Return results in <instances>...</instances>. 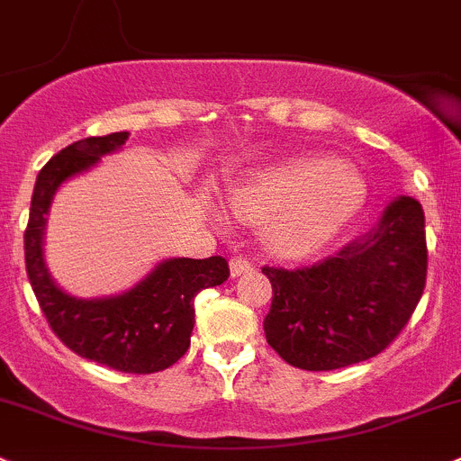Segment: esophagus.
Returning a JSON list of instances; mask_svg holds the SVG:
<instances>
[{"label": "esophagus", "mask_w": 461, "mask_h": 461, "mask_svg": "<svg viewBox=\"0 0 461 461\" xmlns=\"http://www.w3.org/2000/svg\"><path fill=\"white\" fill-rule=\"evenodd\" d=\"M229 266H230L232 277H240V275H246V273H250V270H253V266H250L249 259H244V258H232Z\"/></svg>", "instance_id": "obj_1"}]
</instances>
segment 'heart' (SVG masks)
Returning <instances> with one entry per match:
<instances>
[{
	"label": "heart",
	"mask_w": 461,
	"mask_h": 461,
	"mask_svg": "<svg viewBox=\"0 0 461 461\" xmlns=\"http://www.w3.org/2000/svg\"><path fill=\"white\" fill-rule=\"evenodd\" d=\"M364 203L353 168L326 158H291L255 170L229 193L237 220L262 226L264 241L282 258L324 249L350 224Z\"/></svg>",
	"instance_id": "1"
}]
</instances>
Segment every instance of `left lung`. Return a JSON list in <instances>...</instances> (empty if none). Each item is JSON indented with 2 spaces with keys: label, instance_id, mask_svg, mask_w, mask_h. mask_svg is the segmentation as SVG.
<instances>
[{
  "label": "left lung",
  "instance_id": "obj_1",
  "mask_svg": "<svg viewBox=\"0 0 461 461\" xmlns=\"http://www.w3.org/2000/svg\"><path fill=\"white\" fill-rule=\"evenodd\" d=\"M424 211L412 197L384 208L371 230L303 268L264 266L273 302L270 348L303 371H335L382 353L411 320L426 284Z\"/></svg>",
  "mask_w": 461,
  "mask_h": 461
}]
</instances>
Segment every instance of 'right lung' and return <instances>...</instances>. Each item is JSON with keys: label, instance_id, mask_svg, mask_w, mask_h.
I'll return each mask as SVG.
<instances>
[{"label": "right lung", "instance_id": "obj_1", "mask_svg": "<svg viewBox=\"0 0 461 461\" xmlns=\"http://www.w3.org/2000/svg\"><path fill=\"white\" fill-rule=\"evenodd\" d=\"M126 140L128 132L86 137L66 146L40 170L23 232V255L41 312L73 353L115 371L149 375L173 366L186 353L195 324L193 300L203 288L229 279V262L220 255L166 259L126 293L102 300H79L61 291L44 262L46 215L57 188L104 155L120 150Z\"/></svg>", "mask_w": 461, "mask_h": 461}]
</instances>
